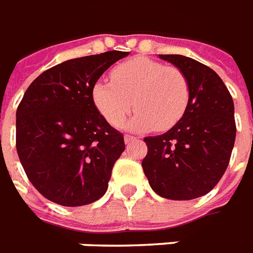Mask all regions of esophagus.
Wrapping results in <instances>:
<instances>
[{
  "label": "esophagus",
  "instance_id": "esophagus-1",
  "mask_svg": "<svg viewBox=\"0 0 253 253\" xmlns=\"http://www.w3.org/2000/svg\"><path fill=\"white\" fill-rule=\"evenodd\" d=\"M123 139H125V143H126V144H128V143L136 140V138H135V136H131V135H125V136H123Z\"/></svg>",
  "mask_w": 253,
  "mask_h": 253
}]
</instances>
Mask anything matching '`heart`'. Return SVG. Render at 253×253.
<instances>
[{"mask_svg": "<svg viewBox=\"0 0 253 253\" xmlns=\"http://www.w3.org/2000/svg\"><path fill=\"white\" fill-rule=\"evenodd\" d=\"M111 80H99L91 87V99L99 114L113 126L123 122L131 131L156 128L167 131L184 117L190 101V85L181 69L148 57H134L117 65Z\"/></svg>", "mask_w": 253, "mask_h": 253, "instance_id": "obj_1", "label": "heart"}]
</instances>
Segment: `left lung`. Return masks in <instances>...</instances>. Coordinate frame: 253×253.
I'll list each match as a JSON object with an SVG mask.
<instances>
[{
	"instance_id": "1",
	"label": "left lung",
	"mask_w": 253,
	"mask_h": 253,
	"mask_svg": "<svg viewBox=\"0 0 253 253\" xmlns=\"http://www.w3.org/2000/svg\"><path fill=\"white\" fill-rule=\"evenodd\" d=\"M181 69L190 85V101L176 126L144 138L148 152L142 167L151 188L174 201L208 194L227 169L235 143L234 101L211 68L182 55H159Z\"/></svg>"
}]
</instances>
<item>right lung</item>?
Here are the masks:
<instances>
[{
  "label": "right lung",
  "instance_id": "obj_1",
  "mask_svg": "<svg viewBox=\"0 0 253 253\" xmlns=\"http://www.w3.org/2000/svg\"><path fill=\"white\" fill-rule=\"evenodd\" d=\"M127 55L107 51L71 59L27 87L17 109V152L30 182L47 200L75 208L106 193L125 142L94 106L91 87Z\"/></svg>",
  "mask_w": 253,
  "mask_h": 253
}]
</instances>
